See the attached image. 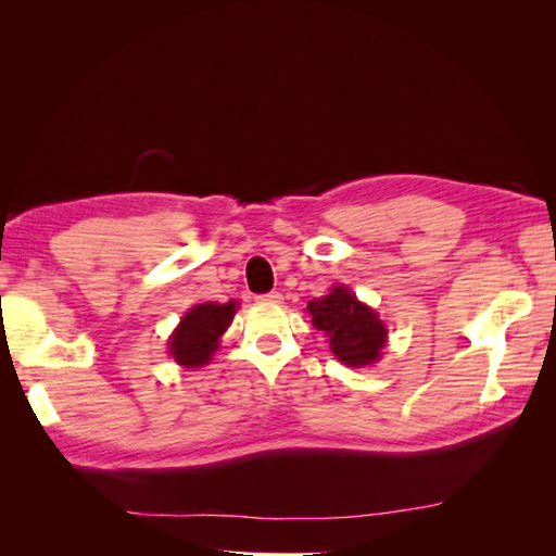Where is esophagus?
<instances>
[{
	"instance_id": "esophagus-1",
	"label": "esophagus",
	"mask_w": 556,
	"mask_h": 556,
	"mask_svg": "<svg viewBox=\"0 0 556 556\" xmlns=\"http://www.w3.org/2000/svg\"><path fill=\"white\" fill-rule=\"evenodd\" d=\"M257 299L264 301V304H282V294L280 292H268V294H262Z\"/></svg>"
}]
</instances>
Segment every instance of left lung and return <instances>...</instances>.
Instances as JSON below:
<instances>
[{
    "label": "left lung",
    "instance_id": "obj_1",
    "mask_svg": "<svg viewBox=\"0 0 556 556\" xmlns=\"http://www.w3.org/2000/svg\"><path fill=\"white\" fill-rule=\"evenodd\" d=\"M306 311L313 327L329 339V348L339 362L362 368L382 357L387 343L382 319L343 285H333L329 294L308 301Z\"/></svg>",
    "mask_w": 556,
    "mask_h": 556
}]
</instances>
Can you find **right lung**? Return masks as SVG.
I'll return each mask as SVG.
<instances>
[{
    "label": "right lung",
    "instance_id": "obj_1",
    "mask_svg": "<svg viewBox=\"0 0 556 556\" xmlns=\"http://www.w3.org/2000/svg\"><path fill=\"white\" fill-rule=\"evenodd\" d=\"M237 301H227V304H217V301H206V304H197L182 315L180 325L174 329L169 339L172 357L185 368H199L206 366L220 336L231 325L233 313H237Z\"/></svg>",
    "mask_w": 556,
    "mask_h": 556
}]
</instances>
